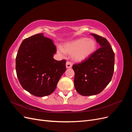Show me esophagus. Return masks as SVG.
<instances>
[{
    "label": "esophagus",
    "instance_id": "34e87169",
    "mask_svg": "<svg viewBox=\"0 0 132 132\" xmlns=\"http://www.w3.org/2000/svg\"><path fill=\"white\" fill-rule=\"evenodd\" d=\"M73 64L71 63V62H69V61H67L66 63V67L67 68H71L72 67Z\"/></svg>",
    "mask_w": 132,
    "mask_h": 132
}]
</instances>
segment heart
Listing matches in <instances>:
<instances>
[{
    "label": "heart",
    "instance_id": "b5f03b06",
    "mask_svg": "<svg viewBox=\"0 0 132 132\" xmlns=\"http://www.w3.org/2000/svg\"><path fill=\"white\" fill-rule=\"evenodd\" d=\"M96 47L95 41L86 38H80L65 43L63 48L58 47V52L63 54L65 52L71 54V57L75 61H84L93 53Z\"/></svg>",
    "mask_w": 132,
    "mask_h": 132
}]
</instances>
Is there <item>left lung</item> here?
<instances>
[{"instance_id": "obj_1", "label": "left lung", "mask_w": 132, "mask_h": 132, "mask_svg": "<svg viewBox=\"0 0 132 132\" xmlns=\"http://www.w3.org/2000/svg\"><path fill=\"white\" fill-rule=\"evenodd\" d=\"M100 45L81 63L74 64V86L82 96L100 94L111 81L114 72V53L107 39L91 34Z\"/></svg>"}]
</instances>
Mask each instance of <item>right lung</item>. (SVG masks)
I'll return each instance as SVG.
<instances>
[{
    "mask_svg": "<svg viewBox=\"0 0 132 132\" xmlns=\"http://www.w3.org/2000/svg\"><path fill=\"white\" fill-rule=\"evenodd\" d=\"M56 47L51 39L38 34L25 38L16 57V71L22 87L32 95L51 94L66 70V61L53 58Z\"/></svg>",
    "mask_w": 132,
    "mask_h": 132,
    "instance_id": "right-lung-1",
    "label": "right lung"
}]
</instances>
